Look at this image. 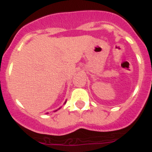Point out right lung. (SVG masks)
Returning <instances> with one entry per match:
<instances>
[{"label":"right lung","instance_id":"right-lung-1","mask_svg":"<svg viewBox=\"0 0 152 152\" xmlns=\"http://www.w3.org/2000/svg\"><path fill=\"white\" fill-rule=\"evenodd\" d=\"M65 103H66V102H65ZM65 103H64V104H65ZM60 109V108H59V109ZM56 111H57V110H56Z\"/></svg>","mask_w":152,"mask_h":152}]
</instances>
